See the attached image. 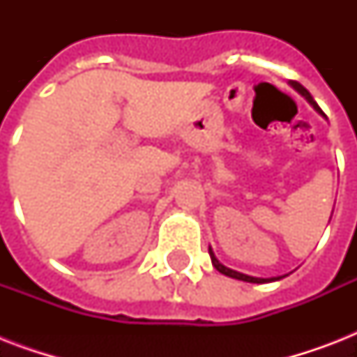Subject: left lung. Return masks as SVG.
<instances>
[{
	"mask_svg": "<svg viewBox=\"0 0 357 357\" xmlns=\"http://www.w3.org/2000/svg\"><path fill=\"white\" fill-rule=\"evenodd\" d=\"M289 85L293 86V89H294V91H296V92H300V94H302V96H304L305 100L310 102V105H311V107H313V109H315L317 113L322 114V116L326 119V114L322 113L321 107L317 105V102H315V100H313V96H311L310 92L305 91L304 86L300 85V83H296V81H289ZM332 213H333V211H332ZM209 255H211L213 266H215V268H217V271L220 272V274H224V276H229V278H235V280H241V282H248V283H268V282H278V280H282V278H285V276L255 278V276H248V274H243V272L234 271V268H228V266H224L222 263H220V261L217 259V255H215V252H213V250H211V246H209Z\"/></svg>",
	"mask_w": 357,
	"mask_h": 357,
	"instance_id": "1",
	"label": "left lung"
}]
</instances>
